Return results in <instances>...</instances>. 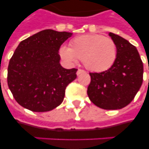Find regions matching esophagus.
<instances>
[{
	"label": "esophagus",
	"mask_w": 149,
	"mask_h": 149,
	"mask_svg": "<svg viewBox=\"0 0 149 149\" xmlns=\"http://www.w3.org/2000/svg\"><path fill=\"white\" fill-rule=\"evenodd\" d=\"M84 72H85V71H84V70H80V69H79V70H77V76H79V74H81V73H84Z\"/></svg>",
	"instance_id": "obj_1"
}]
</instances>
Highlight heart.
I'll list each match as a JSON object with an SVG mask.
<instances>
[{"label":"heart","mask_w":149,"mask_h":149,"mask_svg":"<svg viewBox=\"0 0 149 149\" xmlns=\"http://www.w3.org/2000/svg\"><path fill=\"white\" fill-rule=\"evenodd\" d=\"M63 59L75 63L83 59L86 69L102 72L113 65L117 58V45L111 38L98 34L78 36L70 42V48L63 46L59 51Z\"/></svg>","instance_id":"heart-1"}]
</instances>
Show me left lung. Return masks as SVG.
I'll return each mask as SVG.
<instances>
[{
    "mask_svg": "<svg viewBox=\"0 0 149 149\" xmlns=\"http://www.w3.org/2000/svg\"><path fill=\"white\" fill-rule=\"evenodd\" d=\"M117 45V58L110 69L90 72L87 94L96 106L118 110L131 103L143 81V63L136 47L122 37L109 33Z\"/></svg>",
    "mask_w": 149,
    "mask_h": 149,
    "instance_id": "obj_1",
    "label": "left lung"
}]
</instances>
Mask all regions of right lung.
I'll list each match as a JSON object with an SVG mask.
<instances>
[{"instance_id": "right-lung-1", "label": "right lung", "mask_w": 149, "mask_h": 149, "mask_svg": "<svg viewBox=\"0 0 149 149\" xmlns=\"http://www.w3.org/2000/svg\"><path fill=\"white\" fill-rule=\"evenodd\" d=\"M72 33L46 29L22 41L10 58L8 84L13 97L24 108L45 112L62 104L77 69L59 63L58 50Z\"/></svg>"}]
</instances>
